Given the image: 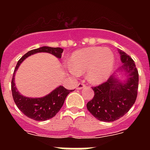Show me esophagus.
Segmentation results:
<instances>
[{"label": "esophagus", "mask_w": 150, "mask_h": 150, "mask_svg": "<svg viewBox=\"0 0 150 150\" xmlns=\"http://www.w3.org/2000/svg\"><path fill=\"white\" fill-rule=\"evenodd\" d=\"M85 87H86V85L83 84V83H79L77 85V89H84Z\"/></svg>", "instance_id": "esophagus-1"}]
</instances>
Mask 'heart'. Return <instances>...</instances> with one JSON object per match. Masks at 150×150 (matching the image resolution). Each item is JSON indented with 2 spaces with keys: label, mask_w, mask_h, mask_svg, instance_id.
Listing matches in <instances>:
<instances>
[{
  "label": "heart",
  "mask_w": 150,
  "mask_h": 150,
  "mask_svg": "<svg viewBox=\"0 0 150 150\" xmlns=\"http://www.w3.org/2000/svg\"><path fill=\"white\" fill-rule=\"evenodd\" d=\"M114 55L107 48L89 47L74 52L71 57L70 72L73 75L87 71L91 84L100 85L107 81L114 68Z\"/></svg>",
  "instance_id": "heart-1"
}]
</instances>
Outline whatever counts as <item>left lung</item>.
<instances>
[{"mask_svg": "<svg viewBox=\"0 0 150 150\" xmlns=\"http://www.w3.org/2000/svg\"><path fill=\"white\" fill-rule=\"evenodd\" d=\"M122 65L107 82L93 87L94 97L87 103V109L96 119L112 122L123 117L135 103L139 86V73L135 62L118 50ZM121 73L120 78L117 72Z\"/></svg>", "mask_w": 150, "mask_h": 150, "instance_id": "obj_1", "label": "left lung"}]
</instances>
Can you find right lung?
<instances>
[{
  "label": "right lung",
  "instance_id": "add662e5",
  "mask_svg": "<svg viewBox=\"0 0 150 150\" xmlns=\"http://www.w3.org/2000/svg\"><path fill=\"white\" fill-rule=\"evenodd\" d=\"M37 53H49L56 57L57 58L60 59L63 53V49L60 47H42L30 50L22 57L18 61L14 71V75L11 80V92L15 104L25 116L35 121H47L54 117L58 113L63 106L67 96L73 90H69L62 86H59L47 96L38 98L27 97L20 93L15 86V73L25 59Z\"/></svg>",
  "mask_w": 150,
  "mask_h": 150
}]
</instances>
